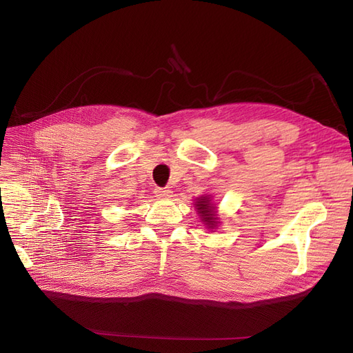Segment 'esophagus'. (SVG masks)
I'll return each mask as SVG.
<instances>
[{"instance_id":"obj_1","label":"esophagus","mask_w":353,"mask_h":353,"mask_svg":"<svg viewBox=\"0 0 353 353\" xmlns=\"http://www.w3.org/2000/svg\"><path fill=\"white\" fill-rule=\"evenodd\" d=\"M154 194L156 196H159V197H165V199H168V197H172V191H170L169 188H156L154 190Z\"/></svg>"}]
</instances>
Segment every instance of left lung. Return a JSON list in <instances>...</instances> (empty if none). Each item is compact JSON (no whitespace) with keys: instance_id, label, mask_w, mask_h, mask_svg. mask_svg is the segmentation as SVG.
<instances>
[{"instance_id":"8db88e82","label":"left lung","mask_w":353,"mask_h":353,"mask_svg":"<svg viewBox=\"0 0 353 353\" xmlns=\"http://www.w3.org/2000/svg\"><path fill=\"white\" fill-rule=\"evenodd\" d=\"M194 209L197 210V215L203 223V227L209 231H215L219 227V215L218 209L213 205L212 196L203 194L200 197H196L194 200Z\"/></svg>"}]
</instances>
